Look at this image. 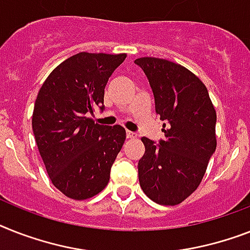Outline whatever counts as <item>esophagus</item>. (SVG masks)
<instances>
[{
	"mask_svg": "<svg viewBox=\"0 0 250 250\" xmlns=\"http://www.w3.org/2000/svg\"><path fill=\"white\" fill-rule=\"evenodd\" d=\"M125 136H127V139H135L136 133H135V132L127 131V132H125Z\"/></svg>",
	"mask_w": 250,
	"mask_h": 250,
	"instance_id": "1",
	"label": "esophagus"
}]
</instances>
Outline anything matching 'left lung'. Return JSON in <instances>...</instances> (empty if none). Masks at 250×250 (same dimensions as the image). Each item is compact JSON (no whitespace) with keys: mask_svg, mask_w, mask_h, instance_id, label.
<instances>
[{"mask_svg":"<svg viewBox=\"0 0 250 250\" xmlns=\"http://www.w3.org/2000/svg\"><path fill=\"white\" fill-rule=\"evenodd\" d=\"M149 81L164 139L143 137L139 160L143 191L158 204L176 206L195 191L216 151V110L204 83L164 59L135 60Z\"/></svg>","mask_w":250,"mask_h":250,"instance_id":"left-lung-1","label":"left lung"}]
</instances>
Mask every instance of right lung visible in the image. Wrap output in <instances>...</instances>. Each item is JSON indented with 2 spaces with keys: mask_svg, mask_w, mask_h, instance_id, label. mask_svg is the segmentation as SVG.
I'll list each match as a JSON object with an SVG mask.
<instances>
[{
  "mask_svg": "<svg viewBox=\"0 0 250 250\" xmlns=\"http://www.w3.org/2000/svg\"><path fill=\"white\" fill-rule=\"evenodd\" d=\"M125 59V54L79 52L54 69L38 92L34 139L50 180L68 198L88 199L109 182L125 129L97 125L90 114L105 109L107 79Z\"/></svg>",
  "mask_w": 250,
  "mask_h": 250,
  "instance_id": "1",
  "label": "right lung"
}]
</instances>
